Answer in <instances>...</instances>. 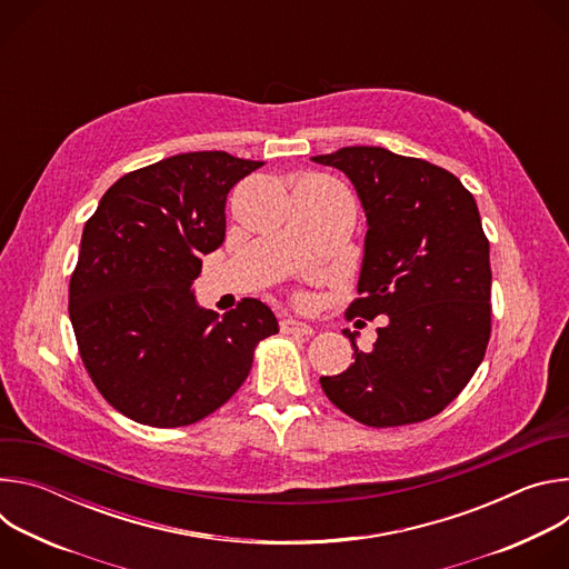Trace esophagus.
<instances>
[{
	"instance_id": "esophagus-1",
	"label": "esophagus",
	"mask_w": 569,
	"mask_h": 569,
	"mask_svg": "<svg viewBox=\"0 0 569 569\" xmlns=\"http://www.w3.org/2000/svg\"><path fill=\"white\" fill-rule=\"evenodd\" d=\"M279 327H281V333H286V336H312L315 333L306 321H299V319H283Z\"/></svg>"
}]
</instances>
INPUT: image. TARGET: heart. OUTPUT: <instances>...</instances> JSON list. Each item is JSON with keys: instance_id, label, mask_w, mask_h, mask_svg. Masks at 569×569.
Segmentation results:
<instances>
[{"instance_id": "b5f03b06", "label": "heart", "mask_w": 569, "mask_h": 569, "mask_svg": "<svg viewBox=\"0 0 569 569\" xmlns=\"http://www.w3.org/2000/svg\"><path fill=\"white\" fill-rule=\"evenodd\" d=\"M308 182H323V180H319V178H312V180H308Z\"/></svg>"}]
</instances>
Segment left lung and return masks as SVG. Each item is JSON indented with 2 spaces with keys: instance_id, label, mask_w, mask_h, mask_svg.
<instances>
[{
  "instance_id": "left-lung-1",
  "label": "left lung",
  "mask_w": 569,
  "mask_h": 569,
  "mask_svg": "<svg viewBox=\"0 0 569 569\" xmlns=\"http://www.w3.org/2000/svg\"><path fill=\"white\" fill-rule=\"evenodd\" d=\"M312 161L347 173L367 213L358 299L347 319L387 317L321 389L369 428L437 417L461 393L491 340L489 238L472 193L446 169L380 146H347ZM365 321H358L362 327Z\"/></svg>"
}]
</instances>
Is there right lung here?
Wrapping results in <instances>:
<instances>
[{
	"label": "right lung",
	"mask_w": 569,
	"mask_h": 569,
	"mask_svg": "<svg viewBox=\"0 0 569 569\" xmlns=\"http://www.w3.org/2000/svg\"><path fill=\"white\" fill-rule=\"evenodd\" d=\"M261 167L222 150L173 154L119 178L86 222L69 319L92 382L123 417L150 428L202 421L279 333L259 299L218 317L191 290L200 257L224 240L227 193Z\"/></svg>",
	"instance_id": "obj_1"
}]
</instances>
